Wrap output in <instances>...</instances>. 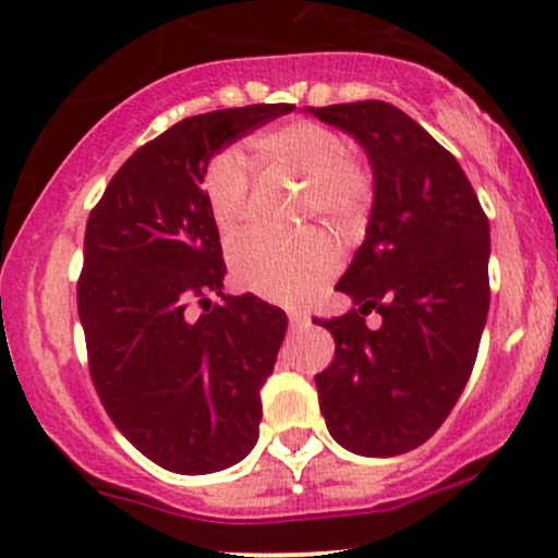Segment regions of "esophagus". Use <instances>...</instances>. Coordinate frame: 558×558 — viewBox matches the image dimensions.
Listing matches in <instances>:
<instances>
[{
  "label": "esophagus",
  "instance_id": "1",
  "mask_svg": "<svg viewBox=\"0 0 558 558\" xmlns=\"http://www.w3.org/2000/svg\"><path fill=\"white\" fill-rule=\"evenodd\" d=\"M310 325L312 319L307 312H289V327H292V330H307Z\"/></svg>",
  "mask_w": 558,
  "mask_h": 558
}]
</instances>
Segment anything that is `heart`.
Segmentation results:
<instances>
[{"mask_svg": "<svg viewBox=\"0 0 558 558\" xmlns=\"http://www.w3.org/2000/svg\"><path fill=\"white\" fill-rule=\"evenodd\" d=\"M262 172L304 185L302 218L323 220L340 233H353L373 203V172L350 155V140L315 119H292L256 134L248 142ZM203 193L208 213L223 241H231L248 218V174L231 151L205 167ZM340 269V254L323 233H307L294 243L248 235L231 248L235 281L264 300L304 304Z\"/></svg>", "mask_w": 558, "mask_h": 558, "instance_id": "b5f03b06", "label": "heart"}]
</instances>
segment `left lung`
Returning a JSON list of instances; mask_svg holds the SVG:
<instances>
[{"mask_svg": "<svg viewBox=\"0 0 558 558\" xmlns=\"http://www.w3.org/2000/svg\"><path fill=\"white\" fill-rule=\"evenodd\" d=\"M373 167L365 241L338 281L357 307L317 319L335 357L315 384L338 445L393 457L424 445L468 386L490 307V223L462 167L386 101L307 106ZM371 311L378 328L364 325Z\"/></svg>", "mask_w": 558, "mask_h": 558, "instance_id": "obj_1", "label": "left lung"}]
</instances>
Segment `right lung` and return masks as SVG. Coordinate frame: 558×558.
Listing matches in <instances>:
<instances>
[{"label":"right lung","instance_id":"right-lung-1","mask_svg":"<svg viewBox=\"0 0 558 558\" xmlns=\"http://www.w3.org/2000/svg\"><path fill=\"white\" fill-rule=\"evenodd\" d=\"M289 111L256 104L178 121L119 167L88 216L78 317L90 378L117 429L178 475L231 468L258 439L287 315L254 294H223L201 185L226 144Z\"/></svg>","mask_w":558,"mask_h":558}]
</instances>
